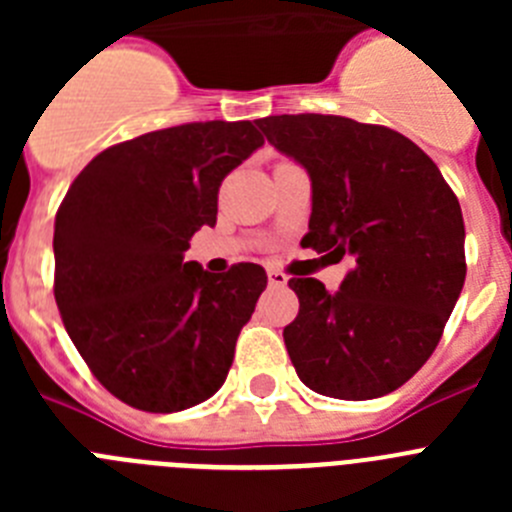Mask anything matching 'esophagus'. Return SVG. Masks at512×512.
<instances>
[{
	"label": "esophagus",
	"instance_id": "1",
	"mask_svg": "<svg viewBox=\"0 0 512 512\" xmlns=\"http://www.w3.org/2000/svg\"><path fill=\"white\" fill-rule=\"evenodd\" d=\"M266 277H269L271 287H284V284L289 282L287 274H284V271H279V269H269V271H266Z\"/></svg>",
	"mask_w": 512,
	"mask_h": 512
}]
</instances>
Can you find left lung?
<instances>
[{"mask_svg":"<svg viewBox=\"0 0 512 512\" xmlns=\"http://www.w3.org/2000/svg\"><path fill=\"white\" fill-rule=\"evenodd\" d=\"M307 171L312 212L302 246L351 259L336 292L289 279L300 300L284 328L312 392L374 400L408 382L438 346L464 287V217L441 171L413 140L338 115L256 120Z\"/></svg>","mask_w":512,"mask_h":512,"instance_id":"8db88e82","label":"left lung"}]
</instances>
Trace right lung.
I'll return each mask as SVG.
<instances>
[{"instance_id":"1","label":"right lung","mask_w":512,"mask_h":512,"mask_svg":"<svg viewBox=\"0 0 512 512\" xmlns=\"http://www.w3.org/2000/svg\"><path fill=\"white\" fill-rule=\"evenodd\" d=\"M264 138L253 122H189L92 158L53 230L56 305L94 377L146 413L194 408L223 387L266 289L259 264L210 274L184 261L217 223V189Z\"/></svg>"}]
</instances>
